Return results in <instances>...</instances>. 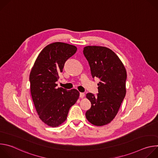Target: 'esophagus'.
Masks as SVG:
<instances>
[{"label":"esophagus","mask_w":158,"mask_h":158,"mask_svg":"<svg viewBox=\"0 0 158 158\" xmlns=\"http://www.w3.org/2000/svg\"><path fill=\"white\" fill-rule=\"evenodd\" d=\"M79 96L81 98H83L84 96H85V94L83 93H80V94H79Z\"/></svg>","instance_id":"esophagus-1"}]
</instances>
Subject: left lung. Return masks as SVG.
<instances>
[{
  "mask_svg": "<svg viewBox=\"0 0 158 158\" xmlns=\"http://www.w3.org/2000/svg\"><path fill=\"white\" fill-rule=\"evenodd\" d=\"M83 53L93 77L100 79L97 96L86 94L91 107L86 111L85 117L95 126H104L114 119L126 96V70L118 56L106 47L86 46Z\"/></svg>",
  "mask_w": 158,
  "mask_h": 158,
  "instance_id": "obj_1",
  "label": "left lung"
}]
</instances>
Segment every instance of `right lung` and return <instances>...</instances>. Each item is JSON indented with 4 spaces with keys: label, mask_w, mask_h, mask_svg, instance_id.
Instances as JSON below:
<instances>
[{
    "label": "right lung",
    "mask_w": 158,
    "mask_h": 158,
    "mask_svg": "<svg viewBox=\"0 0 158 158\" xmlns=\"http://www.w3.org/2000/svg\"><path fill=\"white\" fill-rule=\"evenodd\" d=\"M77 51L73 45L57 42L48 45L37 56L29 81L32 98L39 118L51 127L67 119L70 107L79 97L77 90L56 87L65 61Z\"/></svg>",
    "instance_id": "right-lung-1"
}]
</instances>
